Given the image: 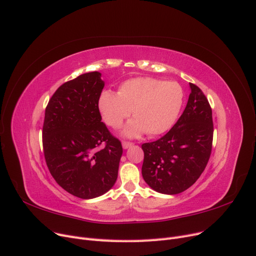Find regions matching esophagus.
<instances>
[{"label": "esophagus", "instance_id": "obj_1", "mask_svg": "<svg viewBox=\"0 0 256 256\" xmlns=\"http://www.w3.org/2000/svg\"><path fill=\"white\" fill-rule=\"evenodd\" d=\"M132 142H128V141H122V146H124V150H126V148H130L132 146Z\"/></svg>", "mask_w": 256, "mask_h": 256}]
</instances>
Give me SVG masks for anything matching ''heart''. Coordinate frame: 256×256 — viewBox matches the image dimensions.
Returning a JSON list of instances; mask_svg holds the SVG:
<instances>
[{"label":"heart","instance_id":"b5f03b06","mask_svg":"<svg viewBox=\"0 0 256 256\" xmlns=\"http://www.w3.org/2000/svg\"><path fill=\"white\" fill-rule=\"evenodd\" d=\"M183 90L174 82H163L152 77H136L122 82L118 93L104 91L98 99V108L106 124L114 128L130 117L124 130L128 137L146 132L150 136L160 135L172 128L180 113Z\"/></svg>","mask_w":256,"mask_h":256}]
</instances>
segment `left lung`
<instances>
[{"label": "left lung", "instance_id": "left-lung-1", "mask_svg": "<svg viewBox=\"0 0 256 256\" xmlns=\"http://www.w3.org/2000/svg\"><path fill=\"white\" fill-rule=\"evenodd\" d=\"M181 117L160 139L143 143L142 176L154 190L176 194L190 188L204 172L212 150V110L198 86Z\"/></svg>", "mask_w": 256, "mask_h": 256}]
</instances>
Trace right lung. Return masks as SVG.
Here are the masks:
<instances>
[{
	"label": "right lung",
	"instance_id": "obj_1",
	"mask_svg": "<svg viewBox=\"0 0 256 256\" xmlns=\"http://www.w3.org/2000/svg\"><path fill=\"white\" fill-rule=\"evenodd\" d=\"M88 72L62 84L50 98L42 148L51 176L66 192L93 198L117 180L122 146L102 122L98 99L104 82Z\"/></svg>",
	"mask_w": 256,
	"mask_h": 256
}]
</instances>
